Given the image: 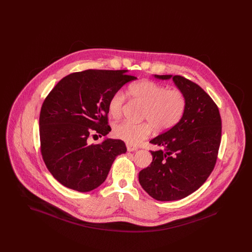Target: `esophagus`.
I'll return each instance as SVG.
<instances>
[{"label":"esophagus","instance_id":"esophagus-1","mask_svg":"<svg viewBox=\"0 0 252 252\" xmlns=\"http://www.w3.org/2000/svg\"><path fill=\"white\" fill-rule=\"evenodd\" d=\"M126 148H127V151L131 152V151H136L138 149V147L136 145H132V144H126Z\"/></svg>","mask_w":252,"mask_h":252}]
</instances>
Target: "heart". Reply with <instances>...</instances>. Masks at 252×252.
<instances>
[{
    "instance_id": "heart-1",
    "label": "heart",
    "mask_w": 252,
    "mask_h": 252,
    "mask_svg": "<svg viewBox=\"0 0 252 252\" xmlns=\"http://www.w3.org/2000/svg\"><path fill=\"white\" fill-rule=\"evenodd\" d=\"M133 99L144 104L142 118L147 122L135 124L124 121L115 125L113 135L126 143L138 144L153 132L167 131L183 118L187 108V98L180 89H168L167 86L151 80H142L130 85L127 91ZM126 103L122 91L115 92L108 101V111L112 118L119 119Z\"/></svg>"
}]
</instances>
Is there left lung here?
Masks as SVG:
<instances>
[{"mask_svg": "<svg viewBox=\"0 0 252 252\" xmlns=\"http://www.w3.org/2000/svg\"><path fill=\"white\" fill-rule=\"evenodd\" d=\"M173 80L187 98L185 114L176 126L150 141L159 149L150 151L153 160L139 174L145 192L160 201L181 199L196 191L216 166L221 143L222 122L215 101L181 75Z\"/></svg>", "mask_w": 252, "mask_h": 252, "instance_id": "1", "label": "left lung"}]
</instances>
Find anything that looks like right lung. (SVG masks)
Returning <instances> with one entry per match:
<instances>
[{
	"label": "right lung",
	"instance_id": "1",
	"mask_svg": "<svg viewBox=\"0 0 252 252\" xmlns=\"http://www.w3.org/2000/svg\"><path fill=\"white\" fill-rule=\"evenodd\" d=\"M126 70H86L63 77L43 101L39 115L40 152L53 177L67 188L90 192L108 177L115 158L126 152L122 140L91 144L106 136L108 101L137 77Z\"/></svg>",
	"mask_w": 252,
	"mask_h": 252
}]
</instances>
